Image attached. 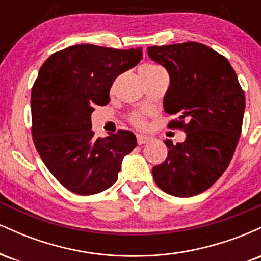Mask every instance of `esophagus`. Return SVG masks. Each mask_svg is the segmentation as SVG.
Segmentation results:
<instances>
[{
    "mask_svg": "<svg viewBox=\"0 0 261 261\" xmlns=\"http://www.w3.org/2000/svg\"><path fill=\"white\" fill-rule=\"evenodd\" d=\"M136 140H137V143H139V145H145V143L149 142L152 139L149 136H146V135H137Z\"/></svg>",
    "mask_w": 261,
    "mask_h": 261,
    "instance_id": "esophagus-1",
    "label": "esophagus"
}]
</instances>
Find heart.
Listing matches in <instances>:
<instances>
[{"instance_id": "obj_1", "label": "heart", "mask_w": 261, "mask_h": 261, "mask_svg": "<svg viewBox=\"0 0 261 261\" xmlns=\"http://www.w3.org/2000/svg\"><path fill=\"white\" fill-rule=\"evenodd\" d=\"M162 70V67L157 65H152V64H146V65H142L140 67L139 70V73L140 76H145V74H149V73H153L155 71H160ZM130 122L131 125L137 128H145L146 125H147V120H146V118L143 115H141V114H134L133 116L130 118Z\"/></svg>"}]
</instances>
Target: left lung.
<instances>
[{"label":"left lung","instance_id":"left-lung-1","mask_svg":"<svg viewBox=\"0 0 261 261\" xmlns=\"http://www.w3.org/2000/svg\"><path fill=\"white\" fill-rule=\"evenodd\" d=\"M147 54L168 71L170 83L164 110L176 118L169 128L187 134L168 157L152 168L158 188L189 197L214 185L228 167L242 133L245 95L223 55L206 45L188 43L149 46Z\"/></svg>","mask_w":261,"mask_h":261}]
</instances>
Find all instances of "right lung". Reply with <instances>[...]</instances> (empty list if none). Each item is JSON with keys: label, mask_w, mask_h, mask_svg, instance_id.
<instances>
[{"label": "right lung", "mask_w": 261, "mask_h": 261, "mask_svg": "<svg viewBox=\"0 0 261 261\" xmlns=\"http://www.w3.org/2000/svg\"><path fill=\"white\" fill-rule=\"evenodd\" d=\"M142 49L81 44L54 53L32 88V136L39 155L60 184L93 195L118 179L124 155L136 147L131 131L95 137L91 114L109 103L119 74L136 66Z\"/></svg>", "instance_id": "obj_1"}]
</instances>
